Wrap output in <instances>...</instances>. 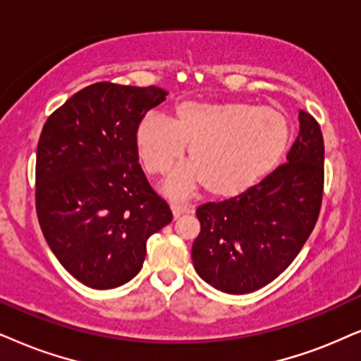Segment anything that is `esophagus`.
I'll list each match as a JSON object with an SVG mask.
<instances>
[{
    "instance_id": "esophagus-1",
    "label": "esophagus",
    "mask_w": 361,
    "mask_h": 361,
    "mask_svg": "<svg viewBox=\"0 0 361 361\" xmlns=\"http://www.w3.org/2000/svg\"><path fill=\"white\" fill-rule=\"evenodd\" d=\"M171 212H173V220H180V218L185 216V214L193 213V209L186 208V207H178V204H173Z\"/></svg>"
}]
</instances>
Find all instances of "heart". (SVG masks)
Instances as JSON below:
<instances>
[{
	"instance_id": "heart-1",
	"label": "heart",
	"mask_w": 361,
	"mask_h": 361,
	"mask_svg": "<svg viewBox=\"0 0 361 361\" xmlns=\"http://www.w3.org/2000/svg\"><path fill=\"white\" fill-rule=\"evenodd\" d=\"M145 170L165 176L183 161L191 165L165 183V193L183 200L207 186L216 198H235L253 188L280 165L290 143V123L270 106L186 99L173 118L148 113L135 133Z\"/></svg>"
}]
</instances>
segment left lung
Segmentation results:
<instances>
[{
    "mask_svg": "<svg viewBox=\"0 0 361 361\" xmlns=\"http://www.w3.org/2000/svg\"><path fill=\"white\" fill-rule=\"evenodd\" d=\"M300 131L285 165L246 193L198 207L193 267L213 288L245 295L290 267L313 231L322 207L325 147L318 123L298 113Z\"/></svg>",
    "mask_w": 361,
    "mask_h": 361,
    "instance_id": "obj_1",
    "label": "left lung"
}]
</instances>
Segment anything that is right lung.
<instances>
[{"instance_id":"add662e5","label":"right lung","mask_w":361,"mask_h":361,"mask_svg":"<svg viewBox=\"0 0 361 361\" xmlns=\"http://www.w3.org/2000/svg\"><path fill=\"white\" fill-rule=\"evenodd\" d=\"M168 91L94 83L58 108L36 149V213L63 268L94 290L138 275L173 214L138 165L136 126Z\"/></svg>"}]
</instances>
